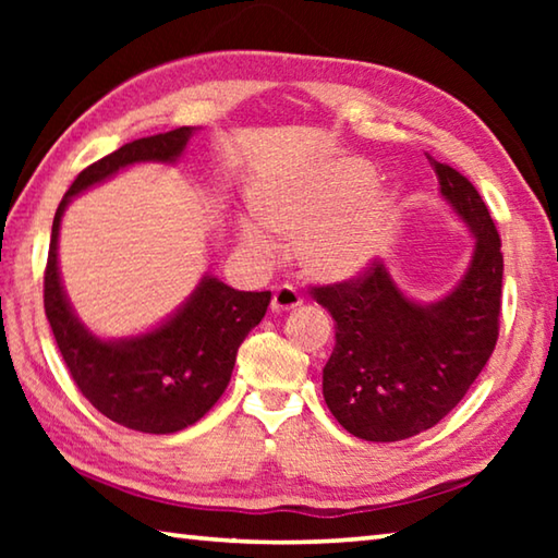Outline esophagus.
I'll return each mask as SVG.
<instances>
[{
  "label": "esophagus",
  "mask_w": 558,
  "mask_h": 558,
  "mask_svg": "<svg viewBox=\"0 0 558 558\" xmlns=\"http://www.w3.org/2000/svg\"><path fill=\"white\" fill-rule=\"evenodd\" d=\"M302 305V298L295 288L290 286H280L276 292H272V300H270V310L276 315L280 313H290V310H295Z\"/></svg>",
  "instance_id": "obj_1"
}]
</instances>
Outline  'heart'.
Segmentation results:
<instances>
[{"label": "heart", "instance_id": "b5f03b06", "mask_svg": "<svg viewBox=\"0 0 558 558\" xmlns=\"http://www.w3.org/2000/svg\"><path fill=\"white\" fill-rule=\"evenodd\" d=\"M376 169L359 157L327 159L270 179L253 196L259 223L241 221V241L253 256H276L278 233L300 241V260L310 278L347 282L379 260L399 219L393 189L374 186Z\"/></svg>", "mask_w": 558, "mask_h": 558}]
</instances>
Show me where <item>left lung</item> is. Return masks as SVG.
<instances>
[{
	"label": "left lung",
	"mask_w": 558,
	"mask_h": 558,
	"mask_svg": "<svg viewBox=\"0 0 558 558\" xmlns=\"http://www.w3.org/2000/svg\"><path fill=\"white\" fill-rule=\"evenodd\" d=\"M428 162L440 199L472 235L456 286L436 300H415L376 263L352 282L315 288L337 329L323 369L325 401L342 428L372 442L418 436L446 418L497 344L505 263L493 216L465 177Z\"/></svg>",
	"instance_id": "left-lung-1"
}]
</instances>
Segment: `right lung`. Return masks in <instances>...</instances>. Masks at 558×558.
Here are the masks:
<instances>
[{
  "instance_id": "obj_1",
  "label": "right lung",
  "mask_w": 558,
  "mask_h": 558,
  "mask_svg": "<svg viewBox=\"0 0 558 558\" xmlns=\"http://www.w3.org/2000/svg\"><path fill=\"white\" fill-rule=\"evenodd\" d=\"M196 128H177L122 145L75 177L51 226L44 278L46 319L83 396L120 426L169 436L194 426L231 381L239 347L263 315L270 292H243L211 272L155 327L130 337H100L75 313L59 268L63 214L75 196L135 165H177Z\"/></svg>"
}]
</instances>
